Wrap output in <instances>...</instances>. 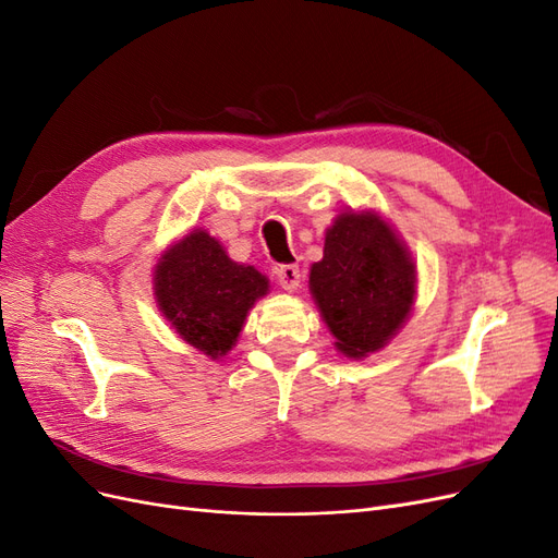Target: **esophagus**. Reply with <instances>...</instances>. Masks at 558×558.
Masks as SVG:
<instances>
[{
	"instance_id": "1",
	"label": "esophagus",
	"mask_w": 558,
	"mask_h": 558,
	"mask_svg": "<svg viewBox=\"0 0 558 558\" xmlns=\"http://www.w3.org/2000/svg\"><path fill=\"white\" fill-rule=\"evenodd\" d=\"M275 275H277V279H279V286L283 291H289V293H293V291H298V286H300V267L298 265H279V267H275Z\"/></svg>"
}]
</instances>
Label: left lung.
Here are the masks:
<instances>
[{"mask_svg":"<svg viewBox=\"0 0 558 558\" xmlns=\"http://www.w3.org/2000/svg\"><path fill=\"white\" fill-rule=\"evenodd\" d=\"M310 291L337 351L365 359L408 320L416 267L396 230L375 211H342L326 232L324 258L312 265Z\"/></svg>","mask_w":558,"mask_h":558,"instance_id":"left-lung-1","label":"left lung"}]
</instances>
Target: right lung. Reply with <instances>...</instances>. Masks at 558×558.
<instances>
[{
	"label": "right lung",
	"instance_id": "add662e5",
	"mask_svg": "<svg viewBox=\"0 0 558 558\" xmlns=\"http://www.w3.org/2000/svg\"><path fill=\"white\" fill-rule=\"evenodd\" d=\"M154 291L181 340L221 359L238 342L248 310L267 295L269 281L256 267L230 260L209 232L193 230L162 253Z\"/></svg>",
	"mask_w": 558,
	"mask_h": 558
}]
</instances>
